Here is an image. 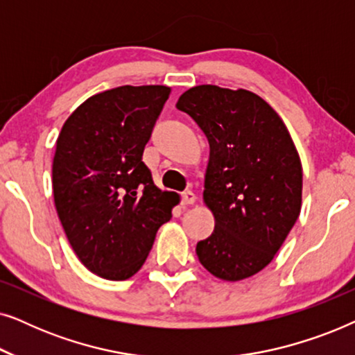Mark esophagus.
I'll list each match as a JSON object with an SVG mask.
<instances>
[{"instance_id": "esophagus-1", "label": "esophagus", "mask_w": 355, "mask_h": 355, "mask_svg": "<svg viewBox=\"0 0 355 355\" xmlns=\"http://www.w3.org/2000/svg\"><path fill=\"white\" fill-rule=\"evenodd\" d=\"M196 200H197V197L192 191H187V192L182 193V205H193Z\"/></svg>"}]
</instances>
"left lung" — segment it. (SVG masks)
I'll return each mask as SVG.
<instances>
[{
	"instance_id": "8db88e82",
	"label": "left lung",
	"mask_w": 355,
	"mask_h": 355,
	"mask_svg": "<svg viewBox=\"0 0 355 355\" xmlns=\"http://www.w3.org/2000/svg\"><path fill=\"white\" fill-rule=\"evenodd\" d=\"M187 113L210 144L203 203L215 231L197 244L205 270L223 281L250 278L275 259L302 208V163L279 114L244 89L197 85Z\"/></svg>"
}]
</instances>
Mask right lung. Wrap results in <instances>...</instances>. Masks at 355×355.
<instances>
[{
    "instance_id": "right-lung-1",
    "label": "right lung",
    "mask_w": 355,
    "mask_h": 355,
    "mask_svg": "<svg viewBox=\"0 0 355 355\" xmlns=\"http://www.w3.org/2000/svg\"><path fill=\"white\" fill-rule=\"evenodd\" d=\"M171 87L123 85L77 106L53 158V196L87 270L124 281L142 268L179 196L155 186L144 148Z\"/></svg>"
}]
</instances>
